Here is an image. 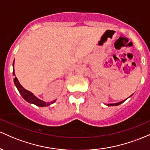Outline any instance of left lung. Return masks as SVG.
Wrapping results in <instances>:
<instances>
[{
  "label": "left lung",
  "instance_id": "obj_1",
  "mask_svg": "<svg viewBox=\"0 0 150 150\" xmlns=\"http://www.w3.org/2000/svg\"><path fill=\"white\" fill-rule=\"evenodd\" d=\"M129 96V97H130ZM127 99V98H126ZM126 99L125 100H122V101H120V102H119V103H110V104H108V106H116V105H120V104H121L122 103H123L124 101H125L126 100Z\"/></svg>",
  "mask_w": 150,
  "mask_h": 150
}]
</instances>
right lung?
<instances>
[{
  "label": "right lung",
  "instance_id": "1",
  "mask_svg": "<svg viewBox=\"0 0 150 150\" xmlns=\"http://www.w3.org/2000/svg\"><path fill=\"white\" fill-rule=\"evenodd\" d=\"M13 75L16 76V74H15V71H14V62H13ZM14 83L15 85H16V86L17 87V88H18L19 93H21V95L22 96V97H23L27 102L30 103L35 104V105H38L39 107H45V106H48V105H50L51 104L54 103L56 101V100H54L50 103H48V102L46 103L43 101V100H40V99H39L38 98L35 96L32 92H30L29 91L26 90V89L23 88V87L21 86V84L19 83V81H18V79H17L16 77H15L14 78Z\"/></svg>",
  "mask_w": 150,
  "mask_h": 150
}]
</instances>
